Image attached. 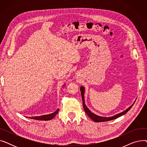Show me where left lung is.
I'll list each match as a JSON object with an SVG mask.
<instances>
[{
    "label": "left lung",
    "instance_id": "obj_1",
    "mask_svg": "<svg viewBox=\"0 0 147 147\" xmlns=\"http://www.w3.org/2000/svg\"><path fill=\"white\" fill-rule=\"evenodd\" d=\"M80 91H81V94H82V101H83V109L85 113L88 114V116L93 121H95V122H102V121H110V120H112L114 119H117L121 115H123V114H126L130 109L132 107V106L134 105V103L131 105L130 107H129L128 109H127L126 110H125L124 111H123L120 113H119L116 115H114V116L112 117H101V116H98V115L94 114L93 113H92L89 109L88 108L86 107V105H85V102H84V88L83 86H81L80 87Z\"/></svg>",
    "mask_w": 147,
    "mask_h": 147
}]
</instances>
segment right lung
Listing matches in <instances>:
<instances>
[{
    "instance_id": "obj_1",
    "label": "right lung",
    "mask_w": 147,
    "mask_h": 147,
    "mask_svg": "<svg viewBox=\"0 0 147 147\" xmlns=\"http://www.w3.org/2000/svg\"><path fill=\"white\" fill-rule=\"evenodd\" d=\"M59 109H57V110L56 111H55L53 113L49 114H47V115H41V116H35V117H28L32 119H34V120H50L51 119H52L53 117H55V115L58 114V111H59Z\"/></svg>"
}]
</instances>
